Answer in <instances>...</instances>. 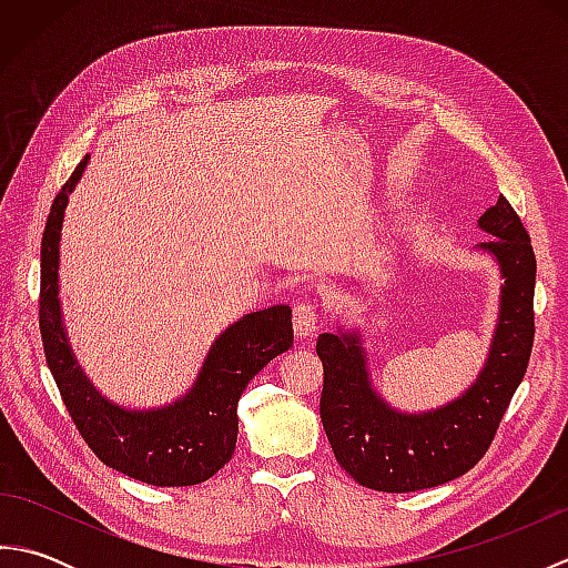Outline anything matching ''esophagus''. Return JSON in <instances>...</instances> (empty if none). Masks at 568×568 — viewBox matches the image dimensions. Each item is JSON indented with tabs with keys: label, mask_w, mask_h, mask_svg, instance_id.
<instances>
[{
	"label": "esophagus",
	"mask_w": 568,
	"mask_h": 568,
	"mask_svg": "<svg viewBox=\"0 0 568 568\" xmlns=\"http://www.w3.org/2000/svg\"><path fill=\"white\" fill-rule=\"evenodd\" d=\"M293 324H295V334L300 339H307V336L317 329L320 324V307L312 300H300L295 305V315H293Z\"/></svg>",
	"instance_id": "34e87169"
}]
</instances>
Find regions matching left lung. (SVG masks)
Masks as SVG:
<instances>
[{"mask_svg":"<svg viewBox=\"0 0 568 568\" xmlns=\"http://www.w3.org/2000/svg\"><path fill=\"white\" fill-rule=\"evenodd\" d=\"M505 277L500 317L478 381L454 403L422 415L395 413L373 390L356 334H320L324 366L320 417L336 462L361 486L409 493L442 486L474 468L496 437L535 344L537 258L529 234L503 195L478 220Z\"/></svg>","mask_w":568,"mask_h":568,"instance_id":"obj_1","label":"left lung"}]
</instances>
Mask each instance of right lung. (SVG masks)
<instances>
[{"mask_svg":"<svg viewBox=\"0 0 568 568\" xmlns=\"http://www.w3.org/2000/svg\"><path fill=\"white\" fill-rule=\"evenodd\" d=\"M88 161L84 155L60 187L41 239L39 324L48 368L80 437L102 464L161 488L202 484L234 454L236 407L248 381L293 346V310L275 305L234 322L212 344L190 393L173 405L136 413L104 400L70 352L58 300L60 226Z\"/></svg>","mask_w":568,"mask_h":568,"instance_id":"add662e5","label":"right lung"}]
</instances>
